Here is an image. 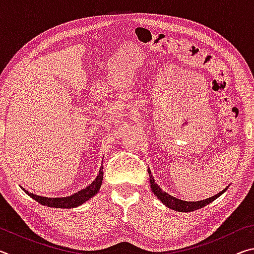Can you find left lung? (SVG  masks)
<instances>
[{"mask_svg": "<svg viewBox=\"0 0 254 254\" xmlns=\"http://www.w3.org/2000/svg\"><path fill=\"white\" fill-rule=\"evenodd\" d=\"M148 173L150 177V187H151V190L153 191V194L158 197V199L160 200L163 205L167 206V207L170 209L176 210V212H184V213L194 212V210L199 209L201 207H204V206L208 205L209 203H212V201L216 199L217 197H220L222 194H224V192L227 190V188H229V186H227L226 188L223 189L222 191L218 192V194L209 197V198L198 200V201H186V200L176 198V197L171 196L170 194H168V192L162 190V188H160V186H158L156 182H154L153 176L151 175V170L148 169Z\"/></svg>", "mask_w": 254, "mask_h": 254, "instance_id": "8db88e82", "label": "left lung"}]
</instances>
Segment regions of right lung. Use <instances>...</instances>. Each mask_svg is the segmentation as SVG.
Here are the masks:
<instances>
[{
  "instance_id": "obj_1",
  "label": "right lung",
  "mask_w": 254,
  "mask_h": 254,
  "mask_svg": "<svg viewBox=\"0 0 254 254\" xmlns=\"http://www.w3.org/2000/svg\"><path fill=\"white\" fill-rule=\"evenodd\" d=\"M103 184V160H102V166L100 168V171L96 176V178L93 180L91 185H88L87 187H85L81 190L75 192L70 196L66 197H45V196H39L33 194V192L28 191L27 189L21 187L23 189L25 194H28L31 198L37 200L38 203L45 206H48V207H55V208H75L78 207L81 204L86 203V201L89 200L92 197L95 196L98 191H100V188Z\"/></svg>"
}]
</instances>
